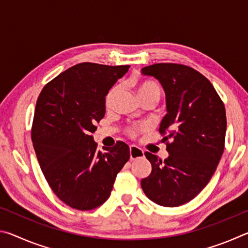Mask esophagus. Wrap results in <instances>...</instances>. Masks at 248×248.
<instances>
[{
    "label": "esophagus",
    "mask_w": 248,
    "mask_h": 248,
    "mask_svg": "<svg viewBox=\"0 0 248 248\" xmlns=\"http://www.w3.org/2000/svg\"><path fill=\"white\" fill-rule=\"evenodd\" d=\"M142 156H144L143 150H141L136 145H130V159H137Z\"/></svg>",
    "instance_id": "1"
}]
</instances>
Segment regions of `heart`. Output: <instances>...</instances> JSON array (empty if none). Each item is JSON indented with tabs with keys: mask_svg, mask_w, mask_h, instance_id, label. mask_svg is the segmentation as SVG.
I'll use <instances>...</instances> for the list:
<instances>
[{
	"mask_svg": "<svg viewBox=\"0 0 248 248\" xmlns=\"http://www.w3.org/2000/svg\"><path fill=\"white\" fill-rule=\"evenodd\" d=\"M138 94H139L140 98L143 99L146 97H151V96H154V97H157L158 99L161 98L162 96V89L161 86L158 85L156 82L151 81V79H140L136 84ZM120 91V85L119 84H116V85L111 86L110 89L107 91V93L105 94L104 97V106L105 108L109 110V109L112 108V105H114L115 99L117 97ZM127 133L130 137H136L137 134V129L136 128H128Z\"/></svg>",
	"mask_w": 248,
	"mask_h": 248,
	"instance_id": "b5f03b06",
	"label": "heart"
}]
</instances>
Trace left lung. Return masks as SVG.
<instances>
[{
    "label": "left lung",
    "instance_id": "left-lung-1",
    "mask_svg": "<svg viewBox=\"0 0 248 248\" xmlns=\"http://www.w3.org/2000/svg\"><path fill=\"white\" fill-rule=\"evenodd\" d=\"M142 74L157 78L166 94L167 114L158 131L170 156L164 161L144 155L152 171L141 180L150 200L178 207L195 198L215 174L224 151V104L211 82L190 66L156 63Z\"/></svg>",
    "mask_w": 248,
    "mask_h": 248
}]
</instances>
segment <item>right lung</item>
<instances>
[{
    "label": "right lung",
    "instance_id": "1",
    "mask_svg": "<svg viewBox=\"0 0 248 248\" xmlns=\"http://www.w3.org/2000/svg\"><path fill=\"white\" fill-rule=\"evenodd\" d=\"M129 68L83 62L46 84L37 99L33 149L50 188L71 208L87 211L103 204L130 158L124 142L97 152L92 136L105 116V94Z\"/></svg>",
    "mask_w": 248,
    "mask_h": 248
}]
</instances>
